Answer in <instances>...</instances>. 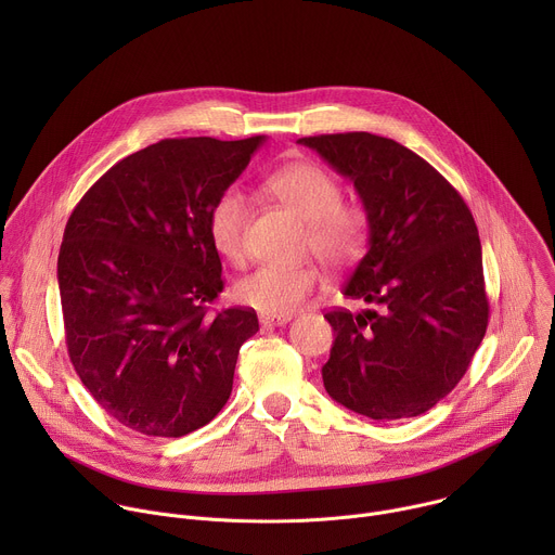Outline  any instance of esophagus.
<instances>
[{
	"instance_id": "obj_1",
	"label": "esophagus",
	"mask_w": 555,
	"mask_h": 555,
	"mask_svg": "<svg viewBox=\"0 0 555 555\" xmlns=\"http://www.w3.org/2000/svg\"><path fill=\"white\" fill-rule=\"evenodd\" d=\"M259 321L263 327H281L292 321L289 313H261Z\"/></svg>"
}]
</instances>
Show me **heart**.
I'll return each mask as SVG.
<instances>
[{
	"label": "heart",
	"instance_id": "heart-1",
	"mask_svg": "<svg viewBox=\"0 0 555 555\" xmlns=\"http://www.w3.org/2000/svg\"><path fill=\"white\" fill-rule=\"evenodd\" d=\"M268 191L307 223V246L330 268L356 263L371 236V219L356 204H340L343 186L323 167L294 163L266 180ZM253 204L240 189H228L210 210V240L230 263L246 257V232ZM321 285L313 263L261 266L234 285L240 302L263 313H292Z\"/></svg>",
	"mask_w": 555,
	"mask_h": 555
}]
</instances>
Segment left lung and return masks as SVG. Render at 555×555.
<instances>
[{"instance_id":"8db88e82","label":"left lung","mask_w":555,"mask_h":555,"mask_svg":"<svg viewBox=\"0 0 555 555\" xmlns=\"http://www.w3.org/2000/svg\"><path fill=\"white\" fill-rule=\"evenodd\" d=\"M349 178L371 219L369 250L343 289L377 309L327 311L336 340L323 382L371 420L430 411L465 375L490 319L479 230L424 157L366 131L300 138Z\"/></svg>"}]
</instances>
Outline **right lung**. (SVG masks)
<instances>
[{"mask_svg": "<svg viewBox=\"0 0 555 555\" xmlns=\"http://www.w3.org/2000/svg\"><path fill=\"white\" fill-rule=\"evenodd\" d=\"M266 135L167 138L116 163L72 210L56 263L65 345L101 409L184 437L228 402L257 311L223 289L210 210Z\"/></svg>", "mask_w": 555, "mask_h": 555, "instance_id": "right-lung-1", "label": "right lung"}]
</instances>
